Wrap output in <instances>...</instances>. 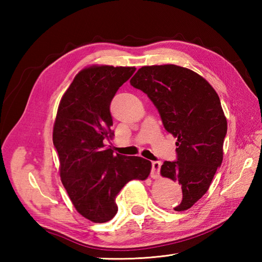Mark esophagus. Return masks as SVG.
I'll use <instances>...</instances> for the list:
<instances>
[{"label": "esophagus", "mask_w": 262, "mask_h": 262, "mask_svg": "<svg viewBox=\"0 0 262 262\" xmlns=\"http://www.w3.org/2000/svg\"><path fill=\"white\" fill-rule=\"evenodd\" d=\"M160 169H161V162H159V161H154V162H152L151 177L153 179H159L160 178Z\"/></svg>", "instance_id": "34e87169"}]
</instances>
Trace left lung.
<instances>
[{"mask_svg":"<svg viewBox=\"0 0 262 262\" xmlns=\"http://www.w3.org/2000/svg\"><path fill=\"white\" fill-rule=\"evenodd\" d=\"M130 84L147 94L177 138L178 161H165L160 172L180 183L182 202L174 210H187L207 192L223 161L227 121L219 94L202 75L173 64L143 66Z\"/></svg>","mask_w":262,"mask_h":262,"instance_id":"1","label":"left lung"}]
</instances>
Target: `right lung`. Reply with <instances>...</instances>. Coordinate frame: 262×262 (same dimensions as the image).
Here are the masks:
<instances>
[{
	"label": "right lung",
	"instance_id": "1",
	"mask_svg": "<svg viewBox=\"0 0 262 262\" xmlns=\"http://www.w3.org/2000/svg\"><path fill=\"white\" fill-rule=\"evenodd\" d=\"M134 66L92 65L81 70L63 94L53 128L59 176L72 204L86 220L104 223L117 214L116 197L130 180H145L152 163L114 154L110 102Z\"/></svg>",
	"mask_w": 262,
	"mask_h": 262
}]
</instances>
